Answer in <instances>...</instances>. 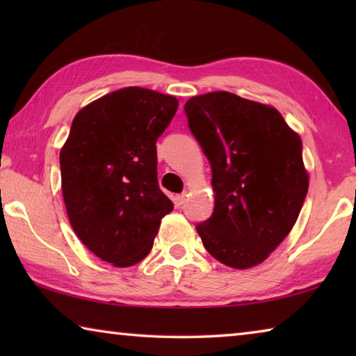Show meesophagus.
Here are the masks:
<instances>
[{
	"label": "esophagus",
	"instance_id": "34e87169",
	"mask_svg": "<svg viewBox=\"0 0 356 356\" xmlns=\"http://www.w3.org/2000/svg\"><path fill=\"white\" fill-rule=\"evenodd\" d=\"M174 200H176L177 206H184L185 201H186V195H185V193H182V195H177L176 197H174Z\"/></svg>",
	"mask_w": 356,
	"mask_h": 356
}]
</instances>
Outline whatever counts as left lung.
Wrapping results in <instances>:
<instances>
[{
    "mask_svg": "<svg viewBox=\"0 0 356 356\" xmlns=\"http://www.w3.org/2000/svg\"><path fill=\"white\" fill-rule=\"evenodd\" d=\"M188 127L212 166L215 209L196 231L216 261L245 270L286 238L309 179L301 140L273 106L218 91L186 102Z\"/></svg>",
    "mask_w": 356,
    "mask_h": 356,
    "instance_id": "obj_1",
    "label": "left lung"
}]
</instances>
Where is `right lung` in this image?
<instances>
[{
  "label": "right lung",
  "instance_id": "add662e5",
  "mask_svg": "<svg viewBox=\"0 0 356 356\" xmlns=\"http://www.w3.org/2000/svg\"><path fill=\"white\" fill-rule=\"evenodd\" d=\"M179 102L124 88L84 106L59 154L63 196L78 238L102 261L130 267L152 250L174 209L156 179V146Z\"/></svg>",
  "mask_w": 356,
  "mask_h": 356
}]
</instances>
